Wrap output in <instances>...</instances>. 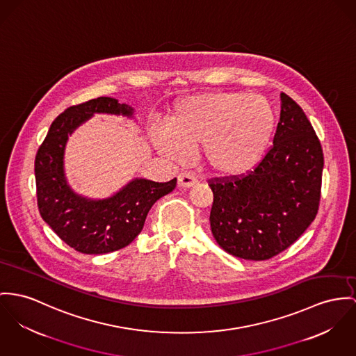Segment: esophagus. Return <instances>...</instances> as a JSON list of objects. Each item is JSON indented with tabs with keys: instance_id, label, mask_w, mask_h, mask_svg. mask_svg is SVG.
Returning a JSON list of instances; mask_svg holds the SVG:
<instances>
[{
	"instance_id": "obj_1",
	"label": "esophagus",
	"mask_w": 356,
	"mask_h": 356,
	"mask_svg": "<svg viewBox=\"0 0 356 356\" xmlns=\"http://www.w3.org/2000/svg\"><path fill=\"white\" fill-rule=\"evenodd\" d=\"M197 183V179L191 173H180L177 176V186L181 188H190Z\"/></svg>"
}]
</instances>
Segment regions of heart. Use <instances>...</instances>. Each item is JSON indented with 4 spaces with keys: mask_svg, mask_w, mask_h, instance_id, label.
<instances>
[{
    "mask_svg": "<svg viewBox=\"0 0 356 356\" xmlns=\"http://www.w3.org/2000/svg\"><path fill=\"white\" fill-rule=\"evenodd\" d=\"M275 112L267 99L243 92H209L177 100L166 127L152 133L157 152L186 161L202 147L206 168L219 177H240L264 159L274 137Z\"/></svg>",
    "mask_w": 356,
    "mask_h": 356,
    "instance_id": "b5f03b06",
    "label": "heart"
}]
</instances>
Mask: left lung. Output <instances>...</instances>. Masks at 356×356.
Wrapping results in <instances>:
<instances>
[{
    "label": "left lung",
    "mask_w": 356,
    "mask_h": 356,
    "mask_svg": "<svg viewBox=\"0 0 356 356\" xmlns=\"http://www.w3.org/2000/svg\"><path fill=\"white\" fill-rule=\"evenodd\" d=\"M324 154L301 107L280 93L274 146L241 179L210 184V226L218 245L245 260H267L296 243L318 210Z\"/></svg>",
    "instance_id": "1"
}]
</instances>
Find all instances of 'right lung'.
<instances>
[{
  "mask_svg": "<svg viewBox=\"0 0 356 356\" xmlns=\"http://www.w3.org/2000/svg\"><path fill=\"white\" fill-rule=\"evenodd\" d=\"M96 113L123 116L138 122L133 106L113 97H97L63 111L50 126L35 159L38 206L43 220L58 237L86 254H102L133 243L152 206L173 191L176 179L156 183L134 177L103 199L80 195L65 172L69 137Z\"/></svg>",
  "mask_w": 356,
  "mask_h": 356,
  "instance_id": "right-lung-1",
  "label": "right lung"
}]
</instances>
